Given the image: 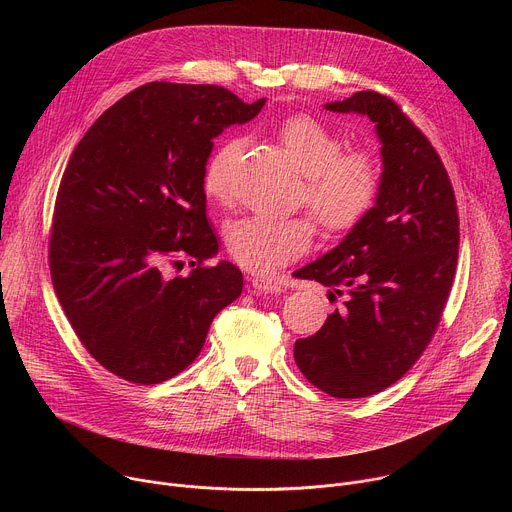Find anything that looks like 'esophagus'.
Masks as SVG:
<instances>
[{
    "label": "esophagus",
    "mask_w": 512,
    "mask_h": 512,
    "mask_svg": "<svg viewBox=\"0 0 512 512\" xmlns=\"http://www.w3.org/2000/svg\"><path fill=\"white\" fill-rule=\"evenodd\" d=\"M253 287L257 291H261V294H279V291H283L281 281H277L273 277H263V275L253 277Z\"/></svg>",
    "instance_id": "1"
}]
</instances>
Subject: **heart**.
<instances>
[{"instance_id":"heart-1","label":"heart","mask_w":512,"mask_h":512,"mask_svg":"<svg viewBox=\"0 0 512 512\" xmlns=\"http://www.w3.org/2000/svg\"><path fill=\"white\" fill-rule=\"evenodd\" d=\"M275 135L281 148L304 176V200L316 223L328 231L352 227L364 216L379 190L377 160L364 150L342 154V137L310 115L283 119ZM241 139L223 141L208 158L202 186L221 204L235 198L233 164ZM312 243V229L304 218L245 216L227 229L231 257L249 271L271 273L302 257Z\"/></svg>"}]
</instances>
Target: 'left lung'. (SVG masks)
<instances>
[{"label":"left lung","instance_id":"8db88e82","mask_svg":"<svg viewBox=\"0 0 512 512\" xmlns=\"http://www.w3.org/2000/svg\"><path fill=\"white\" fill-rule=\"evenodd\" d=\"M324 107L375 123L383 172L373 208L294 273L344 296L314 336L296 340L294 358L320 391L358 399L399 381L429 344L452 289L460 221L440 156L397 103L360 91Z\"/></svg>","mask_w":512,"mask_h":512}]
</instances>
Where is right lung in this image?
Listing matches in <instances>:
<instances>
[{"mask_svg": "<svg viewBox=\"0 0 512 512\" xmlns=\"http://www.w3.org/2000/svg\"><path fill=\"white\" fill-rule=\"evenodd\" d=\"M265 105L216 85L148 83L109 107L64 170L50 237L58 302L113 375L158 385L200 354L212 318L243 291L218 253L202 174L212 139ZM192 256L188 276L165 265Z\"/></svg>", "mask_w": 512, "mask_h": 512, "instance_id": "obj_1", "label": "right lung"}]
</instances>
